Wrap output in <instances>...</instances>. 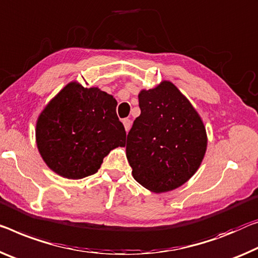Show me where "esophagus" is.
Wrapping results in <instances>:
<instances>
[{
    "instance_id": "obj_1",
    "label": "esophagus",
    "mask_w": 258,
    "mask_h": 258,
    "mask_svg": "<svg viewBox=\"0 0 258 258\" xmlns=\"http://www.w3.org/2000/svg\"><path fill=\"white\" fill-rule=\"evenodd\" d=\"M123 125H124V129H125V132L128 133L129 130H130V128H132V121L129 120V118H123Z\"/></svg>"
}]
</instances>
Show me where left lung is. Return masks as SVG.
<instances>
[{
    "label": "left lung",
    "mask_w": 258,
    "mask_h": 258,
    "mask_svg": "<svg viewBox=\"0 0 258 258\" xmlns=\"http://www.w3.org/2000/svg\"><path fill=\"white\" fill-rule=\"evenodd\" d=\"M138 101L141 115L125 146L134 179L153 192L179 188L197 172L205 156L203 121L172 82L142 90Z\"/></svg>",
    "instance_id": "8db88e82"
}]
</instances>
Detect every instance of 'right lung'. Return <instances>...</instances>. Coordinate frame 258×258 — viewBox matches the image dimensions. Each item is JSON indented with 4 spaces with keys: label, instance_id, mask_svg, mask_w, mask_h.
I'll return each mask as SVG.
<instances>
[{
    "label": "right lung",
    "instance_id": "right-lung-1",
    "mask_svg": "<svg viewBox=\"0 0 258 258\" xmlns=\"http://www.w3.org/2000/svg\"><path fill=\"white\" fill-rule=\"evenodd\" d=\"M116 105L115 98L100 89L67 84L37 121L35 140L46 165L73 180L97 173L107 154L124 146L126 135Z\"/></svg>",
    "mask_w": 258,
    "mask_h": 258
}]
</instances>
